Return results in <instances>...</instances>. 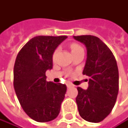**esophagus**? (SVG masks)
<instances>
[{
    "label": "esophagus",
    "instance_id": "obj_1",
    "mask_svg": "<svg viewBox=\"0 0 128 128\" xmlns=\"http://www.w3.org/2000/svg\"><path fill=\"white\" fill-rule=\"evenodd\" d=\"M67 87L69 88H71V87H74V85L72 84L71 83H68L67 84Z\"/></svg>",
    "mask_w": 128,
    "mask_h": 128
}]
</instances>
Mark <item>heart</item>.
Listing matches in <instances>:
<instances>
[{
	"label": "heart",
	"instance_id": "heart-1",
	"mask_svg": "<svg viewBox=\"0 0 128 128\" xmlns=\"http://www.w3.org/2000/svg\"><path fill=\"white\" fill-rule=\"evenodd\" d=\"M70 49H71V52H72V54H74V53H76V52H78V51H80V50H83V48H82L80 45L78 44H75V43L72 44L70 45ZM57 52H58V49H57V50L54 51V54H53V58H54V57H55V55H56Z\"/></svg>",
	"mask_w": 128,
	"mask_h": 128
}]
</instances>
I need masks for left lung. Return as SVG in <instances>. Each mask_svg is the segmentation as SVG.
I'll return each mask as SVG.
<instances>
[{
    "instance_id": "1",
    "label": "left lung",
    "mask_w": 128,
    "mask_h": 128,
    "mask_svg": "<svg viewBox=\"0 0 128 128\" xmlns=\"http://www.w3.org/2000/svg\"><path fill=\"white\" fill-rule=\"evenodd\" d=\"M87 48L83 74L89 78L88 88H78L76 102L80 116L87 121L98 123L114 108L119 89V74L116 59L100 38L92 35L74 36Z\"/></svg>"
}]
</instances>
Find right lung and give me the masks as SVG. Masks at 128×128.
<instances>
[{
    "mask_svg": "<svg viewBox=\"0 0 128 128\" xmlns=\"http://www.w3.org/2000/svg\"><path fill=\"white\" fill-rule=\"evenodd\" d=\"M67 36H37L30 39L17 56L14 68V88L24 112L38 122L55 119L60 113L67 86L46 80L52 69L53 54Z\"/></svg>",
    "mask_w": 128,
    "mask_h": 128,
    "instance_id": "right-lung-1",
    "label": "right lung"
}]
</instances>
